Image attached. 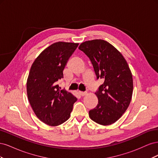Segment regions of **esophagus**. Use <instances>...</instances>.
Returning a JSON list of instances; mask_svg holds the SVG:
<instances>
[{
	"label": "esophagus",
	"instance_id": "1",
	"mask_svg": "<svg viewBox=\"0 0 158 158\" xmlns=\"http://www.w3.org/2000/svg\"><path fill=\"white\" fill-rule=\"evenodd\" d=\"M79 94L80 95H82V96H84V95L87 94V92H81V91H79Z\"/></svg>",
	"mask_w": 158,
	"mask_h": 158
}]
</instances>
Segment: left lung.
I'll use <instances>...</instances> for the list:
<instances>
[{
  "mask_svg": "<svg viewBox=\"0 0 158 158\" xmlns=\"http://www.w3.org/2000/svg\"><path fill=\"white\" fill-rule=\"evenodd\" d=\"M78 49L89 57L97 79L103 80L95 93L98 106L90 110L89 116L99 125H111L121 117L131 103L133 92L131 71L121 52L106 41H86Z\"/></svg>",
  "mask_w": 158,
  "mask_h": 158,
  "instance_id": "8db88e82",
  "label": "left lung"
}]
</instances>
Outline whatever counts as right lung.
<instances>
[{
    "mask_svg": "<svg viewBox=\"0 0 158 158\" xmlns=\"http://www.w3.org/2000/svg\"><path fill=\"white\" fill-rule=\"evenodd\" d=\"M78 44L56 42L43 51L33 62L27 80V94L37 118L49 126H58L70 117L77 98L58 82Z\"/></svg>",
    "mask_w": 158,
    "mask_h": 158,
    "instance_id": "add662e5",
    "label": "right lung"
}]
</instances>
